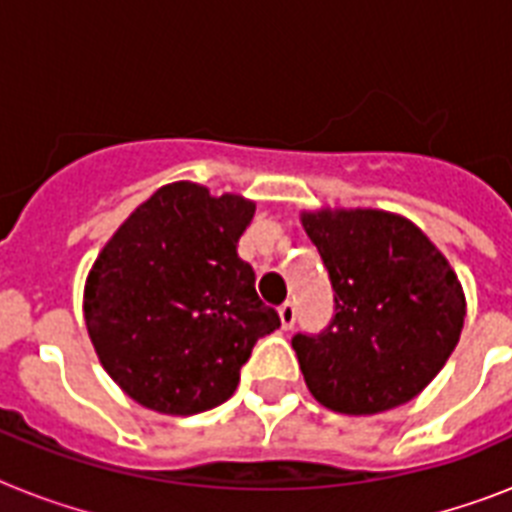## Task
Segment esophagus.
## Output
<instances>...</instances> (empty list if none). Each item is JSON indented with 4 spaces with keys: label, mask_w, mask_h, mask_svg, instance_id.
<instances>
[{
    "label": "esophagus",
    "mask_w": 512,
    "mask_h": 512,
    "mask_svg": "<svg viewBox=\"0 0 512 512\" xmlns=\"http://www.w3.org/2000/svg\"><path fill=\"white\" fill-rule=\"evenodd\" d=\"M279 319H281V329H292L297 324V308L295 303H284L279 308Z\"/></svg>",
    "instance_id": "esophagus-1"
}]
</instances>
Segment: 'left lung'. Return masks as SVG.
I'll return each mask as SVG.
<instances>
[{"label":"left lung","mask_w":512,"mask_h":512,"mask_svg":"<svg viewBox=\"0 0 512 512\" xmlns=\"http://www.w3.org/2000/svg\"><path fill=\"white\" fill-rule=\"evenodd\" d=\"M335 292V316L292 348L313 398L340 414L412 401L457 348L465 295L446 257L406 217L380 209L305 212Z\"/></svg>","instance_id":"obj_1"}]
</instances>
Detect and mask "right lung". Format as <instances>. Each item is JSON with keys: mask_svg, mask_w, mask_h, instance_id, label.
<instances>
[{"mask_svg": "<svg viewBox=\"0 0 512 512\" xmlns=\"http://www.w3.org/2000/svg\"><path fill=\"white\" fill-rule=\"evenodd\" d=\"M255 204L164 185L92 265L84 321L100 364L138 404L199 414L233 396L260 337L281 327L236 252Z\"/></svg>", "mask_w": 512, "mask_h": 512, "instance_id": "add662e5", "label": "right lung"}]
</instances>
